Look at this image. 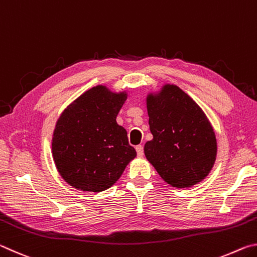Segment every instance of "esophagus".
<instances>
[{"instance_id":"34e87169","label":"esophagus","mask_w":257,"mask_h":257,"mask_svg":"<svg viewBox=\"0 0 257 257\" xmlns=\"http://www.w3.org/2000/svg\"><path fill=\"white\" fill-rule=\"evenodd\" d=\"M136 152L138 156H143V154H144V147H143V145L136 146Z\"/></svg>"}]
</instances>
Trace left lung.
<instances>
[{"instance_id": "1", "label": "left lung", "mask_w": 257, "mask_h": 257, "mask_svg": "<svg viewBox=\"0 0 257 257\" xmlns=\"http://www.w3.org/2000/svg\"><path fill=\"white\" fill-rule=\"evenodd\" d=\"M153 139L144 147L146 159L172 187L186 188L202 181L214 164L216 138L196 102L176 85H165L147 96Z\"/></svg>"}]
</instances>
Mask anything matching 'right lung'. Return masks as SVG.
I'll return each mask as SVG.
<instances>
[{"label": "right lung", "mask_w": 257, "mask_h": 257, "mask_svg": "<svg viewBox=\"0 0 257 257\" xmlns=\"http://www.w3.org/2000/svg\"><path fill=\"white\" fill-rule=\"evenodd\" d=\"M125 98V93L96 86L61 114L52 152L56 169L70 186L94 193L110 188L137 155L115 120Z\"/></svg>", "instance_id": "1"}]
</instances>
